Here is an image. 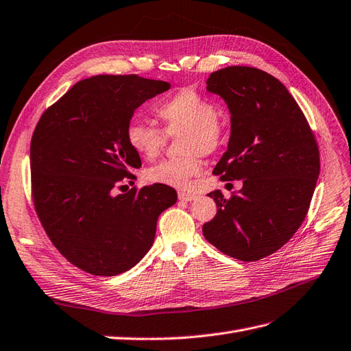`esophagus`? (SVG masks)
<instances>
[{
    "mask_svg": "<svg viewBox=\"0 0 351 351\" xmlns=\"http://www.w3.org/2000/svg\"><path fill=\"white\" fill-rule=\"evenodd\" d=\"M178 199H180V200H184V202H192V200L197 199V196H196V195H193V193L178 192Z\"/></svg>",
    "mask_w": 351,
    "mask_h": 351,
    "instance_id": "esophagus-1",
    "label": "esophagus"
}]
</instances>
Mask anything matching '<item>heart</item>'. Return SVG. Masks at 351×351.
Listing matches in <instances>:
<instances>
[{
  "mask_svg": "<svg viewBox=\"0 0 351 351\" xmlns=\"http://www.w3.org/2000/svg\"><path fill=\"white\" fill-rule=\"evenodd\" d=\"M162 129L143 120H132L125 139L142 158L154 159L161 154L168 136H178L183 155L162 159L145 169L147 182L186 189L202 169L200 155L217 152L224 141V124L218 117L217 104L196 89H180L155 107Z\"/></svg>",
  "mask_w": 351,
  "mask_h": 351,
  "instance_id": "b5f03b06",
  "label": "heart"
}]
</instances>
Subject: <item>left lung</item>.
<instances>
[{
	"label": "left lung",
	"instance_id": "left-lung-1",
	"mask_svg": "<svg viewBox=\"0 0 351 351\" xmlns=\"http://www.w3.org/2000/svg\"><path fill=\"white\" fill-rule=\"evenodd\" d=\"M206 89L231 112L228 149L215 165L222 182L241 180L230 197L210 192L217 215L205 239L228 256L252 262L281 249L299 230L319 177V147L299 104L259 69L231 66L212 73Z\"/></svg>",
	"mask_w": 351,
	"mask_h": 351
}]
</instances>
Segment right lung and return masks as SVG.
<instances>
[{"label":"right lung","mask_w":351,"mask_h":351,"mask_svg":"<svg viewBox=\"0 0 351 351\" xmlns=\"http://www.w3.org/2000/svg\"><path fill=\"white\" fill-rule=\"evenodd\" d=\"M169 83L137 74L77 82L48 107L30 142L32 200L47 236L74 267L112 277L151 249L159 214L176 204L167 184L117 193L142 165L125 139L137 107Z\"/></svg>","instance_id":"add662e5"}]
</instances>
